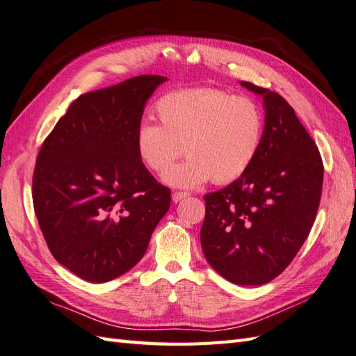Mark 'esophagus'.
Segmentation results:
<instances>
[{
    "mask_svg": "<svg viewBox=\"0 0 356 356\" xmlns=\"http://www.w3.org/2000/svg\"><path fill=\"white\" fill-rule=\"evenodd\" d=\"M188 197H189L188 193H181V191H176V193H172V202L179 203V202H181V200H185Z\"/></svg>",
    "mask_w": 356,
    "mask_h": 356,
    "instance_id": "esophagus-1",
    "label": "esophagus"
}]
</instances>
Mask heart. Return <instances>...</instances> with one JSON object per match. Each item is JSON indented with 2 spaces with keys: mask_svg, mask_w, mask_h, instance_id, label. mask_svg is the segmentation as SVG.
Segmentation results:
<instances>
[{
  "mask_svg": "<svg viewBox=\"0 0 356 356\" xmlns=\"http://www.w3.org/2000/svg\"><path fill=\"white\" fill-rule=\"evenodd\" d=\"M159 124L141 122L135 129V152L156 175L167 172L181 154L188 159L165 180L195 188L213 180L230 184L256 159L265 132L257 102L220 88H186L161 96L154 104Z\"/></svg>",
  "mask_w": 356,
  "mask_h": 356,
  "instance_id": "obj_1",
  "label": "heart"
}]
</instances>
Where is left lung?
Returning a JSON list of instances; mask_svg holds the SVG:
<instances>
[{"mask_svg": "<svg viewBox=\"0 0 356 356\" xmlns=\"http://www.w3.org/2000/svg\"><path fill=\"white\" fill-rule=\"evenodd\" d=\"M241 84L263 97L265 132L251 167L204 195L200 239L221 277L260 286L278 277L308 238L321 203L323 162L284 97L247 81Z\"/></svg>", "mask_w": 356, "mask_h": 356, "instance_id": "obj_1", "label": "left lung"}]
</instances>
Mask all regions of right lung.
Returning a JSON list of instances; mask_svg holds the SVG:
<instances>
[{
  "instance_id": "right-lung-1",
  "label": "right lung",
  "mask_w": 356,
  "mask_h": 356,
  "mask_svg": "<svg viewBox=\"0 0 356 356\" xmlns=\"http://www.w3.org/2000/svg\"><path fill=\"white\" fill-rule=\"evenodd\" d=\"M165 76L140 75L81 95L44 138L33 204L52 256L75 275L106 282L132 269L171 204L135 152L145 102Z\"/></svg>"
}]
</instances>
